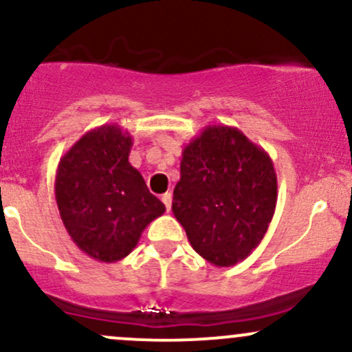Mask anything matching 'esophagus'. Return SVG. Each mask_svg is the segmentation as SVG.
<instances>
[{"label": "esophagus", "instance_id": "1", "mask_svg": "<svg viewBox=\"0 0 352 352\" xmlns=\"http://www.w3.org/2000/svg\"><path fill=\"white\" fill-rule=\"evenodd\" d=\"M162 202L165 204V208H167V212H170V208H172V194L167 192V194L162 195Z\"/></svg>", "mask_w": 352, "mask_h": 352}]
</instances>
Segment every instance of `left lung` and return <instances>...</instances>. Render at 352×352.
<instances>
[{
    "instance_id": "1",
    "label": "left lung",
    "mask_w": 352,
    "mask_h": 352,
    "mask_svg": "<svg viewBox=\"0 0 352 352\" xmlns=\"http://www.w3.org/2000/svg\"><path fill=\"white\" fill-rule=\"evenodd\" d=\"M277 204L269 153L235 126L208 125L185 145L172 210L199 256L230 267L261 244Z\"/></svg>"
}]
</instances>
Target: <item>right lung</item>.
Here are the masks:
<instances>
[{
    "label": "right lung",
    "instance_id": "obj_1",
    "mask_svg": "<svg viewBox=\"0 0 352 352\" xmlns=\"http://www.w3.org/2000/svg\"><path fill=\"white\" fill-rule=\"evenodd\" d=\"M132 145V135L118 125H102L85 133L58 164L60 217L72 241L95 261H122L165 212L129 162Z\"/></svg>",
    "mask_w": 352,
    "mask_h": 352
}]
</instances>
